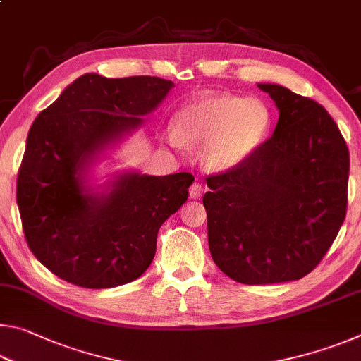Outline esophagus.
I'll list each match as a JSON object with an SVG mask.
<instances>
[{
    "mask_svg": "<svg viewBox=\"0 0 361 361\" xmlns=\"http://www.w3.org/2000/svg\"><path fill=\"white\" fill-rule=\"evenodd\" d=\"M204 194V188L199 185V183H194V185L189 188V199H200Z\"/></svg>",
    "mask_w": 361,
    "mask_h": 361,
    "instance_id": "1",
    "label": "esophagus"
}]
</instances>
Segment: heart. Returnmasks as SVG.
<instances>
[{"label": "heart", "mask_w": 361, "mask_h": 361, "mask_svg": "<svg viewBox=\"0 0 361 361\" xmlns=\"http://www.w3.org/2000/svg\"><path fill=\"white\" fill-rule=\"evenodd\" d=\"M272 116L258 99L234 94H202L175 114V129L166 132L172 146L204 145L200 159L215 172L242 166L264 143Z\"/></svg>", "instance_id": "1"}]
</instances>
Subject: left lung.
<instances>
[{
    "mask_svg": "<svg viewBox=\"0 0 361 361\" xmlns=\"http://www.w3.org/2000/svg\"><path fill=\"white\" fill-rule=\"evenodd\" d=\"M274 135L242 166L207 178L209 247L229 279L247 285L298 280L338 235L347 210L349 149L319 103L280 84Z\"/></svg>",
    "mask_w": 361,
    "mask_h": 361,
    "instance_id": "1",
    "label": "left lung"
}]
</instances>
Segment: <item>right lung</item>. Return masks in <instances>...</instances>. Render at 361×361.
<instances>
[{
	"mask_svg": "<svg viewBox=\"0 0 361 361\" xmlns=\"http://www.w3.org/2000/svg\"><path fill=\"white\" fill-rule=\"evenodd\" d=\"M175 84L156 76L87 73L38 114L17 178L30 250L52 274L82 288L138 279L156 253L162 223L188 200L191 173L156 176L95 167L143 124Z\"/></svg>",
	"mask_w": 361,
	"mask_h": 361,
	"instance_id": "obj_1",
	"label": "right lung"
}]
</instances>
